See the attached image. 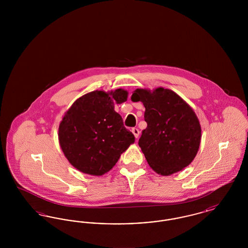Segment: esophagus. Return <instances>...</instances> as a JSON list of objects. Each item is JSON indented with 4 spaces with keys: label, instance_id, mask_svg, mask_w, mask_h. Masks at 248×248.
Masks as SVG:
<instances>
[{
    "label": "esophagus",
    "instance_id": "1",
    "mask_svg": "<svg viewBox=\"0 0 248 248\" xmlns=\"http://www.w3.org/2000/svg\"><path fill=\"white\" fill-rule=\"evenodd\" d=\"M132 133L134 134V136H135V138L136 139H138L139 138V136H140V130L138 129V128H132Z\"/></svg>",
    "mask_w": 248,
    "mask_h": 248
}]
</instances>
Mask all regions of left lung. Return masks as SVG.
I'll return each mask as SVG.
<instances>
[{
  "label": "left lung",
  "instance_id": "1",
  "mask_svg": "<svg viewBox=\"0 0 248 248\" xmlns=\"http://www.w3.org/2000/svg\"><path fill=\"white\" fill-rule=\"evenodd\" d=\"M132 101L145 107L147 128L139 145L149 165L161 176L181 171L199 151L202 129L198 117L189 104L170 89H136Z\"/></svg>",
  "mask_w": 248,
  "mask_h": 248
}]
</instances>
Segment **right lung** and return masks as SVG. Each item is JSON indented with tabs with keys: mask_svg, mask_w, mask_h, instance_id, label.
<instances>
[{
	"mask_svg": "<svg viewBox=\"0 0 248 248\" xmlns=\"http://www.w3.org/2000/svg\"><path fill=\"white\" fill-rule=\"evenodd\" d=\"M127 96L128 92L122 88L95 90L76 99L65 112L59 124V145L77 170L102 176L135 142L134 135L114 110V105L125 102Z\"/></svg>",
	"mask_w": 248,
	"mask_h": 248,
	"instance_id": "1",
	"label": "right lung"
}]
</instances>
